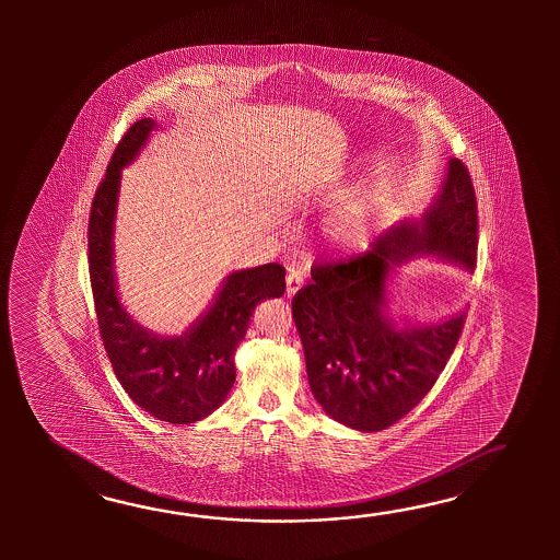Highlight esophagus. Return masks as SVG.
<instances>
[{
  "label": "esophagus",
  "instance_id": "34e87169",
  "mask_svg": "<svg viewBox=\"0 0 560 560\" xmlns=\"http://www.w3.org/2000/svg\"><path fill=\"white\" fill-rule=\"evenodd\" d=\"M302 284H304V275L300 270H290L285 276V294L294 296Z\"/></svg>",
  "mask_w": 560,
  "mask_h": 560
}]
</instances>
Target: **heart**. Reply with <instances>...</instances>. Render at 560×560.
<instances>
[{
	"mask_svg": "<svg viewBox=\"0 0 560 560\" xmlns=\"http://www.w3.org/2000/svg\"><path fill=\"white\" fill-rule=\"evenodd\" d=\"M342 240L348 246H358L366 240V220L364 214L350 215L342 226Z\"/></svg>",
	"mask_w": 560,
	"mask_h": 560,
	"instance_id": "heart-1",
	"label": "heart"
}]
</instances>
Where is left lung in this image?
Wrapping results in <instances>:
<instances>
[{
	"instance_id": "1",
	"label": "left lung",
	"mask_w": 560,
	"mask_h": 560,
	"mask_svg": "<svg viewBox=\"0 0 560 560\" xmlns=\"http://www.w3.org/2000/svg\"><path fill=\"white\" fill-rule=\"evenodd\" d=\"M478 206L468 167L453 158L441 196L420 222H400L362 254L314 264L292 298L310 388L350 429L396 424L430 393L456 348L466 312L424 328H396L384 314L394 264L432 254L475 270Z\"/></svg>"
}]
</instances>
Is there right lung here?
Masks as SVG:
<instances>
[{"label": "right lung", "instance_id": "obj_1", "mask_svg": "<svg viewBox=\"0 0 560 560\" xmlns=\"http://www.w3.org/2000/svg\"><path fill=\"white\" fill-rule=\"evenodd\" d=\"M154 126L150 118L133 121L114 150L90 208L88 266L97 328L119 384L158 420L190 424L224 402L236 381L234 352L252 312L266 298L284 294L285 268L270 262L228 276L212 308L179 338H160L131 320L116 294L112 230L119 167L130 164Z\"/></svg>", "mask_w": 560, "mask_h": 560}]
</instances>
